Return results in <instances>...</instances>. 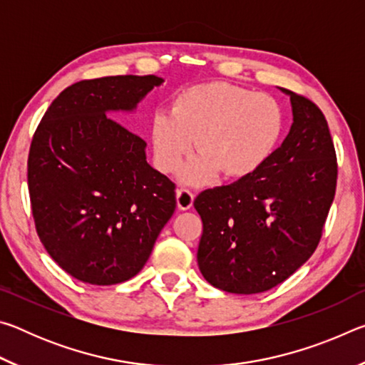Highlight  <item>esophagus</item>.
<instances>
[{
	"instance_id": "34e87169",
	"label": "esophagus",
	"mask_w": 365,
	"mask_h": 365,
	"mask_svg": "<svg viewBox=\"0 0 365 365\" xmlns=\"http://www.w3.org/2000/svg\"><path fill=\"white\" fill-rule=\"evenodd\" d=\"M193 201H195V195L191 193L190 190H187V188H178L177 190V206H178V209H182V211H188V209L193 206Z\"/></svg>"
}]
</instances>
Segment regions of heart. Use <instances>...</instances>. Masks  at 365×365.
I'll use <instances>...</instances> for the list:
<instances>
[{
	"label": "heart",
	"mask_w": 365,
	"mask_h": 365,
	"mask_svg": "<svg viewBox=\"0 0 365 365\" xmlns=\"http://www.w3.org/2000/svg\"><path fill=\"white\" fill-rule=\"evenodd\" d=\"M283 128L285 114L274 96L225 82L193 85L174 96L169 113L154 114V160L159 170L175 172L196 140L201 153L183 169L185 182L202 185L219 172L243 178L267 163Z\"/></svg>",
	"instance_id": "b5f03b06"
}]
</instances>
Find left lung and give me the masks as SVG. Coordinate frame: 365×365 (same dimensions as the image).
Returning a JSON list of instances; mask_svg holds the SVG:
<instances>
[{
    "mask_svg": "<svg viewBox=\"0 0 365 365\" xmlns=\"http://www.w3.org/2000/svg\"><path fill=\"white\" fill-rule=\"evenodd\" d=\"M292 128L261 169L196 196L202 235L197 265L212 287L235 294L274 288L304 264L335 197L336 154L316 104L293 91Z\"/></svg>",
    "mask_w": 365,
    "mask_h": 365,
    "instance_id": "left-lung-1",
    "label": "left lung"
}]
</instances>
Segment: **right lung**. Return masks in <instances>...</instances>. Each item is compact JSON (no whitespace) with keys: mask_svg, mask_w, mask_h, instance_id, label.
Wrapping results in <instances>:
<instances>
[{"mask_svg":"<svg viewBox=\"0 0 365 365\" xmlns=\"http://www.w3.org/2000/svg\"><path fill=\"white\" fill-rule=\"evenodd\" d=\"M164 80L113 76L59 93L30 145L36 233L73 279L115 285L143 269L175 211V185L146 160V143L108 117L133 113Z\"/></svg>","mask_w":365,"mask_h":365,"instance_id":"add662e5","label":"right lung"}]
</instances>
